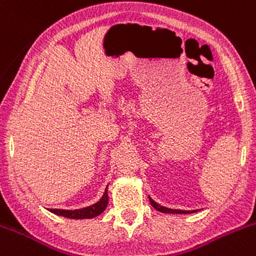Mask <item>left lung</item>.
<instances>
[{
    "mask_svg": "<svg viewBox=\"0 0 256 256\" xmlns=\"http://www.w3.org/2000/svg\"><path fill=\"white\" fill-rule=\"evenodd\" d=\"M149 201H150V204H152V207L155 208L156 210H159V212H162V213H176V214H184V213H194V212H197V210H171V208H166L164 206H160V204H158L156 202L152 201V198L149 197Z\"/></svg>",
    "mask_w": 256,
    "mask_h": 256,
    "instance_id": "left-lung-1",
    "label": "left lung"
}]
</instances>
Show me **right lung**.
<instances>
[{"instance_id": "add662e5", "label": "right lung", "mask_w": 256, "mask_h": 256, "mask_svg": "<svg viewBox=\"0 0 256 256\" xmlns=\"http://www.w3.org/2000/svg\"><path fill=\"white\" fill-rule=\"evenodd\" d=\"M107 204H108V194H107V187L104 190V196L101 197L97 204H92V206L81 208V210H56V208H50V212L54 213V214L62 216V217L71 218V220H86V218H94L98 214H101L104 210H106Z\"/></svg>"}]
</instances>
